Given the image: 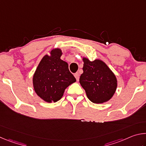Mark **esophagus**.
<instances>
[{
	"mask_svg": "<svg viewBox=\"0 0 146 146\" xmlns=\"http://www.w3.org/2000/svg\"><path fill=\"white\" fill-rule=\"evenodd\" d=\"M75 77L76 78V81H78L79 80V74H78V73H75Z\"/></svg>",
	"mask_w": 146,
	"mask_h": 146,
	"instance_id": "obj_1",
	"label": "esophagus"
}]
</instances>
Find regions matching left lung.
<instances>
[{
    "mask_svg": "<svg viewBox=\"0 0 146 146\" xmlns=\"http://www.w3.org/2000/svg\"><path fill=\"white\" fill-rule=\"evenodd\" d=\"M83 73L79 82L91 102L102 104L111 98L117 87L115 75L100 60L90 61L83 58Z\"/></svg>",
    "mask_w": 146,
    "mask_h": 146,
    "instance_id": "1",
    "label": "left lung"
}]
</instances>
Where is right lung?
I'll return each instance as SVG.
<instances>
[{
  "mask_svg": "<svg viewBox=\"0 0 146 146\" xmlns=\"http://www.w3.org/2000/svg\"><path fill=\"white\" fill-rule=\"evenodd\" d=\"M62 51L55 49L51 55H45L39 63L33 78L35 91L47 102H57L66 88L76 82L67 62L60 59Z\"/></svg>",
  "mask_w": 146,
  "mask_h": 146,
  "instance_id": "right-lung-1",
  "label": "right lung"
}]
</instances>
